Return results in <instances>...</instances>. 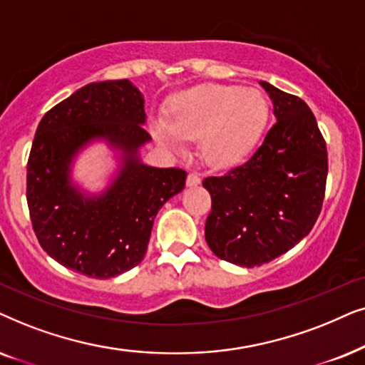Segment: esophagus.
Listing matches in <instances>:
<instances>
[{
  "mask_svg": "<svg viewBox=\"0 0 365 365\" xmlns=\"http://www.w3.org/2000/svg\"><path fill=\"white\" fill-rule=\"evenodd\" d=\"M200 183V177L197 173H188L187 177V187H197Z\"/></svg>",
  "mask_w": 365,
  "mask_h": 365,
  "instance_id": "34e87169",
  "label": "esophagus"
}]
</instances>
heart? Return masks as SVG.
<instances>
[{
	"label": "heart",
	"mask_w": 365,
	"mask_h": 365,
	"mask_svg": "<svg viewBox=\"0 0 365 365\" xmlns=\"http://www.w3.org/2000/svg\"><path fill=\"white\" fill-rule=\"evenodd\" d=\"M269 121V101L257 88L203 85L172 100L168 118H155L152 133L173 153L198 140V153L212 168H232L250 157Z\"/></svg>",
	"instance_id": "b5f03b06"
}]
</instances>
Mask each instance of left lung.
Segmentation results:
<instances>
[{"instance_id":"8db88e82","label":"left lung","mask_w":365,"mask_h":365,"mask_svg":"<svg viewBox=\"0 0 365 365\" xmlns=\"http://www.w3.org/2000/svg\"><path fill=\"white\" fill-rule=\"evenodd\" d=\"M260 85L277 123L247 162L203 180L212 195L208 247L218 259L249 269L285 254L312 230L327 180V148L307 103Z\"/></svg>"}]
</instances>
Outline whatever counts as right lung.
<instances>
[{
    "mask_svg": "<svg viewBox=\"0 0 365 365\" xmlns=\"http://www.w3.org/2000/svg\"><path fill=\"white\" fill-rule=\"evenodd\" d=\"M142 91L130 80L88 83L43 116L28 158L26 200L33 230L51 259L95 279L138 265L160 208L185 188L187 172L142 162L152 142ZM103 143L114 170L103 189L72 177L76 158Z\"/></svg>",
    "mask_w": 365,
    "mask_h": 365,
    "instance_id": "obj_1",
    "label": "right lung"
}]
</instances>
